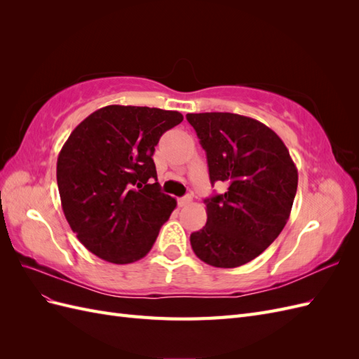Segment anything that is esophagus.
<instances>
[{"label":"esophagus","instance_id":"esophagus-1","mask_svg":"<svg viewBox=\"0 0 359 359\" xmlns=\"http://www.w3.org/2000/svg\"><path fill=\"white\" fill-rule=\"evenodd\" d=\"M191 202V196H184V198H180L178 199V205L180 206H186V205H189Z\"/></svg>","mask_w":359,"mask_h":359}]
</instances>
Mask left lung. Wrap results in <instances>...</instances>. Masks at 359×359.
<instances>
[{"mask_svg":"<svg viewBox=\"0 0 359 359\" xmlns=\"http://www.w3.org/2000/svg\"><path fill=\"white\" fill-rule=\"evenodd\" d=\"M206 153L211 184L206 224L190 235L194 255L215 268H236L265 252L289 220L298 170L276 132L229 112L187 114Z\"/></svg>","mask_w":359,"mask_h":359,"instance_id":"left-lung-1","label":"left lung"}]
</instances>
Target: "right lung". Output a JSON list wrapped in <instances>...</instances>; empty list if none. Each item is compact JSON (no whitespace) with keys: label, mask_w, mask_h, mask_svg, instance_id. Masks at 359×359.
<instances>
[{"label":"right lung","mask_w":359,"mask_h":359,"mask_svg":"<svg viewBox=\"0 0 359 359\" xmlns=\"http://www.w3.org/2000/svg\"><path fill=\"white\" fill-rule=\"evenodd\" d=\"M182 115L111 104L93 112L62 145L57 182L64 215L86 250L111 264L148 255L177 201L160 191L154 151Z\"/></svg>","instance_id":"obj_1"}]
</instances>
